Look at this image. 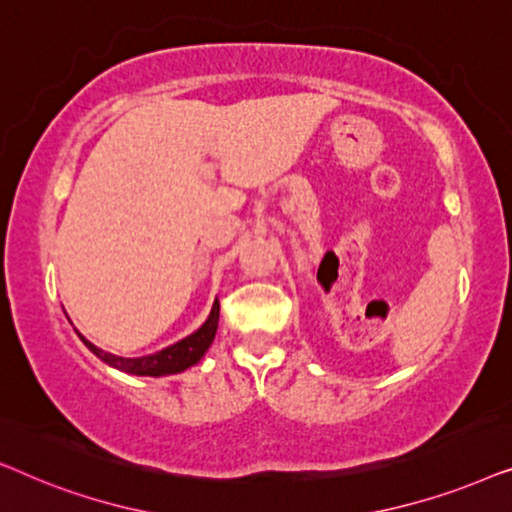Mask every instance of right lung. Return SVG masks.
Segmentation results:
<instances>
[{
    "instance_id": "right-lung-1",
    "label": "right lung",
    "mask_w": 512,
    "mask_h": 512,
    "mask_svg": "<svg viewBox=\"0 0 512 512\" xmlns=\"http://www.w3.org/2000/svg\"><path fill=\"white\" fill-rule=\"evenodd\" d=\"M216 328H219V300H214L212 312L205 324H202L198 331L188 335V338L174 342V345L160 349L156 354L149 356H139V359H125V356H116L104 352V349L95 347L93 342L86 340L81 335L83 345H86L90 352H93L97 359H102L104 363H109L111 368L123 370V373L130 375H149V377H163V375H174V373H184L186 368H191L198 363L209 345L214 342Z\"/></svg>"
}]
</instances>
